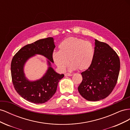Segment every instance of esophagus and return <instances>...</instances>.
Listing matches in <instances>:
<instances>
[{
	"mask_svg": "<svg viewBox=\"0 0 130 130\" xmlns=\"http://www.w3.org/2000/svg\"><path fill=\"white\" fill-rule=\"evenodd\" d=\"M73 75V74H70V73H66L65 74V76H71Z\"/></svg>",
	"mask_w": 130,
	"mask_h": 130,
	"instance_id": "1",
	"label": "esophagus"
}]
</instances>
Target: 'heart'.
Listing matches in <instances>:
<instances>
[{
    "label": "heart",
    "instance_id": "heart-1",
    "mask_svg": "<svg viewBox=\"0 0 130 130\" xmlns=\"http://www.w3.org/2000/svg\"><path fill=\"white\" fill-rule=\"evenodd\" d=\"M59 51H54L52 56L55 63L64 72L71 63L69 69L83 70L92 64L94 57V47L89 41L76 37H69L58 45ZM69 60H68V59Z\"/></svg>",
    "mask_w": 130,
    "mask_h": 130
}]
</instances>
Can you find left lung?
Returning <instances> with one entry per match:
<instances>
[{
  "instance_id": "8db88e82",
  "label": "left lung",
  "mask_w": 130,
  "mask_h": 130,
  "mask_svg": "<svg viewBox=\"0 0 130 130\" xmlns=\"http://www.w3.org/2000/svg\"><path fill=\"white\" fill-rule=\"evenodd\" d=\"M92 64L82 72V81L78 87L81 96L88 101H99L107 97L115 88L120 71V59L107 43L95 40Z\"/></svg>"
}]
</instances>
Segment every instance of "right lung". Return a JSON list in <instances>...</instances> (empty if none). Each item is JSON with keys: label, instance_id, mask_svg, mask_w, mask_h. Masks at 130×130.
<instances>
[{"label": "right lung", "instance_id": "add662e5", "mask_svg": "<svg viewBox=\"0 0 130 130\" xmlns=\"http://www.w3.org/2000/svg\"><path fill=\"white\" fill-rule=\"evenodd\" d=\"M55 47L53 38L41 39L23 46L13 57L11 64L12 81L16 92L26 100L34 104H43L55 93L58 82L64 75L55 72L49 61V69L40 80L29 81L23 72L25 62L35 54L42 55L54 62L52 55Z\"/></svg>", "mask_w": 130, "mask_h": 130}]
</instances>
